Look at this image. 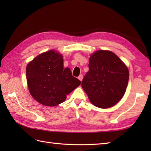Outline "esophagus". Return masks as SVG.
<instances>
[{
	"mask_svg": "<svg viewBox=\"0 0 151 151\" xmlns=\"http://www.w3.org/2000/svg\"><path fill=\"white\" fill-rule=\"evenodd\" d=\"M78 78V79L80 80V81H82V79H83V75H80Z\"/></svg>",
	"mask_w": 151,
	"mask_h": 151,
	"instance_id": "34e87169",
	"label": "esophagus"
}]
</instances>
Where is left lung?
I'll return each instance as SVG.
<instances>
[{
	"label": "left lung",
	"instance_id": "8db88e82",
	"mask_svg": "<svg viewBox=\"0 0 151 151\" xmlns=\"http://www.w3.org/2000/svg\"><path fill=\"white\" fill-rule=\"evenodd\" d=\"M129 78L128 68L116 54L98 50L89 58V70L82 80V87L93 104L107 108L123 97Z\"/></svg>",
	"mask_w": 151,
	"mask_h": 151
}]
</instances>
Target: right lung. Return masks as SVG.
Returning <instances> with one entry per match:
<instances>
[{
  "mask_svg": "<svg viewBox=\"0 0 151 151\" xmlns=\"http://www.w3.org/2000/svg\"><path fill=\"white\" fill-rule=\"evenodd\" d=\"M26 75L31 95L48 106L62 103L66 95L81 83L72 75L69 68H63L62 56L52 50L42 53L28 63Z\"/></svg>",
  "mask_w": 151,
  "mask_h": 151,
  "instance_id": "add662e5",
  "label": "right lung"
}]
</instances>
